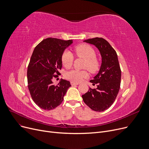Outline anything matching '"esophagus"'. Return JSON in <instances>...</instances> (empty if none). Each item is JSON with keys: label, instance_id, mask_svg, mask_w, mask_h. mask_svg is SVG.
I'll list each match as a JSON object with an SVG mask.
<instances>
[{"label": "esophagus", "instance_id": "esophagus-1", "mask_svg": "<svg viewBox=\"0 0 149 149\" xmlns=\"http://www.w3.org/2000/svg\"><path fill=\"white\" fill-rule=\"evenodd\" d=\"M70 84H71V85H72V86H75V85L79 84V83H75V82H73V81H71V82H70Z\"/></svg>", "mask_w": 149, "mask_h": 149}]
</instances>
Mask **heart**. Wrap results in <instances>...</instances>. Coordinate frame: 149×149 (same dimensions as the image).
<instances>
[{
    "mask_svg": "<svg viewBox=\"0 0 149 149\" xmlns=\"http://www.w3.org/2000/svg\"><path fill=\"white\" fill-rule=\"evenodd\" d=\"M75 54L78 57L85 60L84 67L91 72H95L99 68V62L95 58L96 53L93 48L88 45H80L75 47ZM74 56L69 50H65L61 56V61L65 67L69 68L72 66ZM88 76V74L84 70H72L66 72L65 77L67 79L75 83L81 81Z\"/></svg>",
    "mask_w": 149,
    "mask_h": 149,
    "instance_id": "b5f03b06",
    "label": "heart"
}]
</instances>
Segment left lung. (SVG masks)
Returning a JSON list of instances; mask_svg holds the SVG:
<instances>
[{
  "label": "left lung",
  "instance_id": "obj_1",
  "mask_svg": "<svg viewBox=\"0 0 149 149\" xmlns=\"http://www.w3.org/2000/svg\"><path fill=\"white\" fill-rule=\"evenodd\" d=\"M94 45L101 57L98 74L90 81L97 89L89 88L82 95L83 101L93 111L103 112L113 104L118 95L121 83V72L116 51L103 38L96 37L83 41Z\"/></svg>",
  "mask_w": 149,
  "mask_h": 149
}]
</instances>
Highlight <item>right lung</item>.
Here are the masks:
<instances>
[{
    "label": "right lung",
    "instance_id": "1",
    "mask_svg": "<svg viewBox=\"0 0 149 149\" xmlns=\"http://www.w3.org/2000/svg\"><path fill=\"white\" fill-rule=\"evenodd\" d=\"M73 43L48 38L38 44L31 56L27 70L28 86L34 103L41 109L50 111L59 106L71 86L69 81L61 79L57 85L52 81L62 66L61 56Z\"/></svg>",
    "mask_w": 149,
    "mask_h": 149
}]
</instances>
